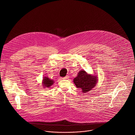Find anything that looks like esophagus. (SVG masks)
Returning a JSON list of instances; mask_svg holds the SVG:
<instances>
[{
	"label": "esophagus",
	"instance_id": "1",
	"mask_svg": "<svg viewBox=\"0 0 135 135\" xmlns=\"http://www.w3.org/2000/svg\"><path fill=\"white\" fill-rule=\"evenodd\" d=\"M68 78V76H66L64 77V78H62V79H63V80H65V79H67Z\"/></svg>",
	"mask_w": 135,
	"mask_h": 135
}]
</instances>
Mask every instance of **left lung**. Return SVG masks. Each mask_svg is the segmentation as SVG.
Here are the masks:
<instances>
[{
    "mask_svg": "<svg viewBox=\"0 0 135 135\" xmlns=\"http://www.w3.org/2000/svg\"><path fill=\"white\" fill-rule=\"evenodd\" d=\"M97 76L88 74L85 70H81L73 81L76 86L81 89L83 93H86L97 84Z\"/></svg>",
    "mask_w": 135,
    "mask_h": 135,
    "instance_id": "1",
    "label": "left lung"
}]
</instances>
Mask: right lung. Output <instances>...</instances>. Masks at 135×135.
<instances>
[{
    "mask_svg": "<svg viewBox=\"0 0 135 135\" xmlns=\"http://www.w3.org/2000/svg\"><path fill=\"white\" fill-rule=\"evenodd\" d=\"M54 83V81L48 78L47 76L44 77L43 80V86H44V88H50Z\"/></svg>",
    "mask_w": 135,
    "mask_h": 135,
    "instance_id": "1",
    "label": "right lung"
}]
</instances>
